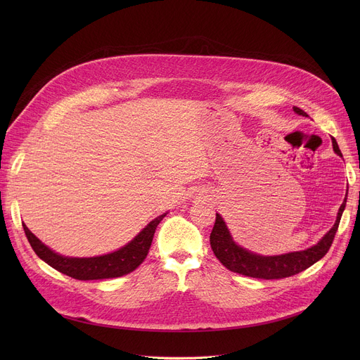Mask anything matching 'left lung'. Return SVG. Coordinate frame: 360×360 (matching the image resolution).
Masks as SVG:
<instances>
[{"label":"left lung","instance_id":"left-lung-1","mask_svg":"<svg viewBox=\"0 0 360 360\" xmlns=\"http://www.w3.org/2000/svg\"><path fill=\"white\" fill-rule=\"evenodd\" d=\"M293 111L297 115L307 117V114L297 107H293ZM332 145H333L335 153L342 157V152L335 138H332ZM346 199H347V192H346V198L343 199L340 208L338 211V217L333 226L326 232V235H323V238L316 245L307 248L304 250L272 255V256H265V255L250 252L233 240L224 218L219 214H217L215 225L211 232V238H210L211 248L217 258L219 259V262L225 268L245 276L259 278V279H282V278L296 275L312 266L314 264H316L328 253L333 242L335 233L338 231L342 214L345 211Z\"/></svg>","mask_w":360,"mask_h":360}]
</instances>
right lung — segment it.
I'll return each mask as SVG.
<instances>
[{
	"label": "right lung",
	"instance_id": "1",
	"mask_svg": "<svg viewBox=\"0 0 360 360\" xmlns=\"http://www.w3.org/2000/svg\"><path fill=\"white\" fill-rule=\"evenodd\" d=\"M165 215L167 214H162L150 221L131 242H128L118 250L101 256H92V258H72V256L60 255L44 245L27 228V225L22 224V226L31 248L45 264L78 281H96L120 278L135 271L146 258L153 239V233H155L157 226Z\"/></svg>",
	"mask_w": 360,
	"mask_h": 360
}]
</instances>
